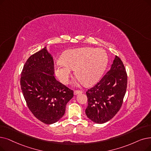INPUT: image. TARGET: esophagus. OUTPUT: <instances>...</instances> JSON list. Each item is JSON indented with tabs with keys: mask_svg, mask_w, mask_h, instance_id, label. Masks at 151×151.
<instances>
[{
	"mask_svg": "<svg viewBox=\"0 0 151 151\" xmlns=\"http://www.w3.org/2000/svg\"><path fill=\"white\" fill-rule=\"evenodd\" d=\"M83 91H78V90H76L74 91V95H77L78 94H80V93H82Z\"/></svg>",
	"mask_w": 151,
	"mask_h": 151,
	"instance_id": "obj_1",
	"label": "esophagus"
}]
</instances>
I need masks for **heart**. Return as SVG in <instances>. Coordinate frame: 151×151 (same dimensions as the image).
Returning <instances> with one entry per match:
<instances>
[{
    "label": "heart",
    "mask_w": 151,
    "mask_h": 151,
    "mask_svg": "<svg viewBox=\"0 0 151 151\" xmlns=\"http://www.w3.org/2000/svg\"><path fill=\"white\" fill-rule=\"evenodd\" d=\"M108 55L103 49L83 47L67 51L62 60L54 65L55 73L62 83L67 84L75 69L78 78L86 85H91L99 80L106 68Z\"/></svg>",
    "instance_id": "obj_1"
}]
</instances>
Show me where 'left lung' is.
I'll return each instance as SVG.
<instances>
[{
  "instance_id": "obj_1",
  "label": "left lung",
  "mask_w": 151,
  "mask_h": 151,
  "mask_svg": "<svg viewBox=\"0 0 151 151\" xmlns=\"http://www.w3.org/2000/svg\"><path fill=\"white\" fill-rule=\"evenodd\" d=\"M127 87V74L120 58L116 55L110 70L99 83L86 91L89 119L102 124L111 120L120 109Z\"/></svg>"
}]
</instances>
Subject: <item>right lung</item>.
Here are the masks:
<instances>
[{
  "label": "right lung",
  "mask_w": 151,
  "mask_h": 151,
  "mask_svg": "<svg viewBox=\"0 0 151 151\" xmlns=\"http://www.w3.org/2000/svg\"><path fill=\"white\" fill-rule=\"evenodd\" d=\"M53 57L45 47L30 56L24 63L20 85L27 106L41 122L52 124L65 112L73 97L71 90L55 78Z\"/></svg>",
  "instance_id": "1"
}]
</instances>
